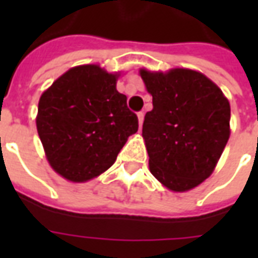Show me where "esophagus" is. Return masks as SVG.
<instances>
[{"label": "esophagus", "mask_w": 258, "mask_h": 258, "mask_svg": "<svg viewBox=\"0 0 258 258\" xmlns=\"http://www.w3.org/2000/svg\"><path fill=\"white\" fill-rule=\"evenodd\" d=\"M144 117H145V113H144V112L138 113V121H140V127H142V123H144Z\"/></svg>", "instance_id": "obj_1"}]
</instances>
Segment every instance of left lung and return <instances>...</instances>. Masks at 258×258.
Listing matches in <instances>:
<instances>
[{"label":"left lung","instance_id":"left-lung-1","mask_svg":"<svg viewBox=\"0 0 258 258\" xmlns=\"http://www.w3.org/2000/svg\"><path fill=\"white\" fill-rule=\"evenodd\" d=\"M140 74L153 103L142 125L151 173L170 190L192 189L210 177L229 140V102L195 70Z\"/></svg>","mask_w":258,"mask_h":258}]
</instances>
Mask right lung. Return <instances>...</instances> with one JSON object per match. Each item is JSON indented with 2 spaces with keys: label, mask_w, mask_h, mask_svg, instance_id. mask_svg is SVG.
<instances>
[{
  "label": "right lung",
  "mask_w": 258,
  "mask_h": 258,
  "mask_svg": "<svg viewBox=\"0 0 258 258\" xmlns=\"http://www.w3.org/2000/svg\"><path fill=\"white\" fill-rule=\"evenodd\" d=\"M118 73L99 64L62 74L38 102L36 124L51 167L72 182H85L116 162L138 117L116 90Z\"/></svg>",
  "instance_id": "obj_1"
}]
</instances>
